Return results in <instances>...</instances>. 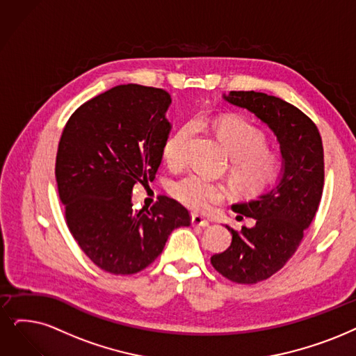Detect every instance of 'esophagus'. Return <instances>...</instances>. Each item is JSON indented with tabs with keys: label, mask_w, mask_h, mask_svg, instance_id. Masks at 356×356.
I'll list each match as a JSON object with an SVG mask.
<instances>
[{
	"label": "esophagus",
	"mask_w": 356,
	"mask_h": 356,
	"mask_svg": "<svg viewBox=\"0 0 356 356\" xmlns=\"http://www.w3.org/2000/svg\"><path fill=\"white\" fill-rule=\"evenodd\" d=\"M191 223H193L194 226L207 227V226L210 225V220L206 219V218H203V216H200V215H193V216H191Z\"/></svg>",
	"instance_id": "34e87169"
}]
</instances>
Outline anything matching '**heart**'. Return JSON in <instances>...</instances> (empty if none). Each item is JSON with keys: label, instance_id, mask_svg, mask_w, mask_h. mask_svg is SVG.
Returning a JSON list of instances; mask_svg holds the SVG:
<instances>
[{"label": "heart", "instance_id": "heart-1", "mask_svg": "<svg viewBox=\"0 0 356 356\" xmlns=\"http://www.w3.org/2000/svg\"><path fill=\"white\" fill-rule=\"evenodd\" d=\"M211 125L231 156V172L241 190L247 194H257L273 186L280 175L282 161L277 154L266 150V137L257 127L235 117H219ZM194 130L195 122L190 121L168 138L163 147L168 163L184 162ZM170 191L177 200L193 210H207L211 204L223 202L229 194L223 184L198 174L175 181Z\"/></svg>", "mask_w": 356, "mask_h": 356}]
</instances>
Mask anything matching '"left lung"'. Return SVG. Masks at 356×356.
<instances>
[{
  "instance_id": "8db88e82",
  "label": "left lung",
  "mask_w": 356,
  "mask_h": 356,
  "mask_svg": "<svg viewBox=\"0 0 356 356\" xmlns=\"http://www.w3.org/2000/svg\"><path fill=\"white\" fill-rule=\"evenodd\" d=\"M225 101L254 113L276 136L283 161L277 186L252 200L232 206L252 227L232 234L226 251L210 259L218 272L235 283L254 285L286 264L314 219L324 186V152L316 124L280 97L260 92H229Z\"/></svg>"
}]
</instances>
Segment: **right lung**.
<instances>
[{"instance_id":"add662e5","label":"right lung","mask_w":356,"mask_h":356,"mask_svg":"<svg viewBox=\"0 0 356 356\" xmlns=\"http://www.w3.org/2000/svg\"><path fill=\"white\" fill-rule=\"evenodd\" d=\"M163 89L121 84L79 106L56 152L55 177L67 226L83 252L112 275H134L163 251L188 210L161 195L134 210L133 187L153 179L170 131Z\"/></svg>"}]
</instances>
